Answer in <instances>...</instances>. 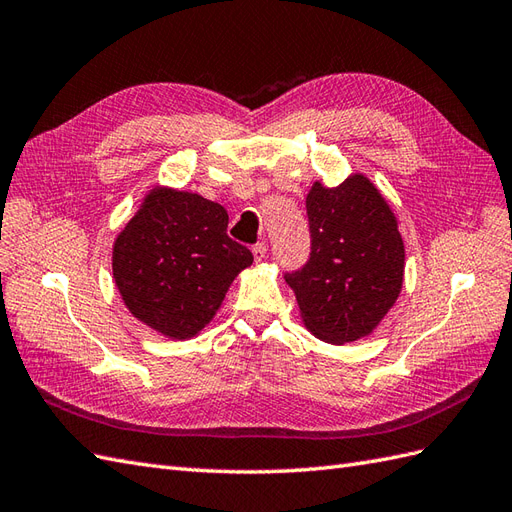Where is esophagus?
I'll list each match as a JSON object with an SVG mask.
<instances>
[{
    "mask_svg": "<svg viewBox=\"0 0 512 512\" xmlns=\"http://www.w3.org/2000/svg\"><path fill=\"white\" fill-rule=\"evenodd\" d=\"M253 255H255L257 261H264L266 255H268V246H266L264 242H257V244L253 246Z\"/></svg>",
    "mask_w": 512,
    "mask_h": 512,
    "instance_id": "34e87169",
    "label": "esophagus"
}]
</instances>
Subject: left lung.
<instances>
[{
  "label": "left lung",
  "mask_w": 512,
  "mask_h": 512,
  "mask_svg": "<svg viewBox=\"0 0 512 512\" xmlns=\"http://www.w3.org/2000/svg\"><path fill=\"white\" fill-rule=\"evenodd\" d=\"M311 257L285 274L307 329L322 342L368 337L396 303L404 281L398 218L374 183L355 173L307 194Z\"/></svg>",
  "instance_id": "left-lung-1"
}]
</instances>
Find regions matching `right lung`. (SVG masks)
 I'll use <instances>...</instances> for the list:
<instances>
[{
    "label": "right lung",
    "mask_w": 512,
    "mask_h": 512,
    "mask_svg": "<svg viewBox=\"0 0 512 512\" xmlns=\"http://www.w3.org/2000/svg\"><path fill=\"white\" fill-rule=\"evenodd\" d=\"M227 209L201 194L151 188L116 235L112 274L131 316L168 339L212 322L253 253L227 235Z\"/></svg>",
    "instance_id": "obj_1"
}]
</instances>
